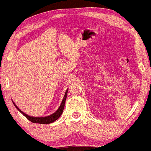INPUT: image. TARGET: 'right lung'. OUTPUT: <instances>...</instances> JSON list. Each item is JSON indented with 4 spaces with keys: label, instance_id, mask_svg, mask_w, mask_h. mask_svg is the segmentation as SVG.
<instances>
[{
    "label": "right lung",
    "instance_id": "obj_1",
    "mask_svg": "<svg viewBox=\"0 0 151 151\" xmlns=\"http://www.w3.org/2000/svg\"><path fill=\"white\" fill-rule=\"evenodd\" d=\"M67 92H68V89L65 92V96L64 97H63V99L62 101V103H61L60 106L59 108L55 112L52 114L50 115V116H45V117H34V116H28L27 115V114H25L24 112H23L22 111H21L19 109L17 108V106L16 105V104L13 101V104L15 106H16V108L18 110L19 112H20L24 116L27 118L28 120H29L30 122H32V123H39V124H50V123H53V122L56 121V120H57L58 118H59L61 114H62V113L63 112V110H64V108H65V101H66V99H67Z\"/></svg>",
    "mask_w": 151,
    "mask_h": 151
}]
</instances>
